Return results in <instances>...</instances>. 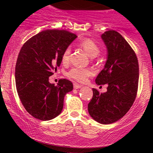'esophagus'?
<instances>
[{"label": "esophagus", "mask_w": 153, "mask_h": 153, "mask_svg": "<svg viewBox=\"0 0 153 153\" xmlns=\"http://www.w3.org/2000/svg\"><path fill=\"white\" fill-rule=\"evenodd\" d=\"M74 88L75 89H78V88H80L82 87L81 85H79L78 83H74Z\"/></svg>", "instance_id": "obj_1"}]
</instances>
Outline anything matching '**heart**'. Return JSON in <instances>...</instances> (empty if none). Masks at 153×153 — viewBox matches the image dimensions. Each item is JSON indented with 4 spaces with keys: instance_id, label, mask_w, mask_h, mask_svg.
Listing matches in <instances>:
<instances>
[{
    "instance_id": "b5f03b06",
    "label": "heart",
    "mask_w": 153,
    "mask_h": 153,
    "mask_svg": "<svg viewBox=\"0 0 153 153\" xmlns=\"http://www.w3.org/2000/svg\"><path fill=\"white\" fill-rule=\"evenodd\" d=\"M80 46L85 51V52L90 56L91 57H96L100 52V48L97 45L93 40L87 39L83 40L80 44ZM71 54V47H68L64 50L62 54V62L64 64H66L70 61ZM68 76L71 78L74 79L76 81L80 82H83L87 80L88 77H90L93 74L92 70L87 68H75L72 69L68 72Z\"/></svg>"
}]
</instances>
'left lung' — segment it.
Instances as JSON below:
<instances>
[{
  "label": "left lung",
  "mask_w": 153,
  "mask_h": 153,
  "mask_svg": "<svg viewBox=\"0 0 153 153\" xmlns=\"http://www.w3.org/2000/svg\"><path fill=\"white\" fill-rule=\"evenodd\" d=\"M101 38L106 46L107 57L96 82L106 84L108 87L103 94L93 88L88 110L95 121L109 124L122 118L134 103L138 88L139 65L134 50L117 31H105Z\"/></svg>",
  "instance_id": "8db88e82"
}]
</instances>
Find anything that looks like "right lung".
I'll use <instances>...</instances> for the list:
<instances>
[{"instance_id":"add662e5","label":"right lung","mask_w":153,"mask_h":153,"mask_svg":"<svg viewBox=\"0 0 153 153\" xmlns=\"http://www.w3.org/2000/svg\"><path fill=\"white\" fill-rule=\"evenodd\" d=\"M76 38L68 31L48 29L29 39L21 49L16 64V86L23 106L34 118L48 121L62 112L64 97L73 91V83L60 79L54 85L49 77L57 71L63 52Z\"/></svg>"}]
</instances>
